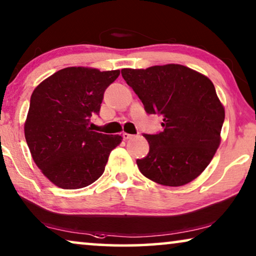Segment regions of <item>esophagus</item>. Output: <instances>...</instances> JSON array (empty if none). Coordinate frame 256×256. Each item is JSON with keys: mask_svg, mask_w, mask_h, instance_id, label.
Segmentation results:
<instances>
[{"mask_svg": "<svg viewBox=\"0 0 256 256\" xmlns=\"http://www.w3.org/2000/svg\"><path fill=\"white\" fill-rule=\"evenodd\" d=\"M122 136H123V139H125V140H126V139H130V138H132V134H130V133H126V132H123V133H122Z\"/></svg>", "mask_w": 256, "mask_h": 256, "instance_id": "1", "label": "esophagus"}]
</instances>
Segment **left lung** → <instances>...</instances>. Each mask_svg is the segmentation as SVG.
Segmentation results:
<instances>
[{
  "mask_svg": "<svg viewBox=\"0 0 256 256\" xmlns=\"http://www.w3.org/2000/svg\"><path fill=\"white\" fill-rule=\"evenodd\" d=\"M148 114L164 118L162 132L144 136L150 152L136 160L144 176L162 186H180L195 180L214 158L225 111L206 76L182 64L122 70Z\"/></svg>",
  "mask_w": 256,
  "mask_h": 256,
  "instance_id": "left-lung-1",
  "label": "left lung"
}]
</instances>
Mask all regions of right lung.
<instances>
[{
  "label": "right lung",
  "mask_w": 256,
  "mask_h": 256,
  "mask_svg": "<svg viewBox=\"0 0 256 256\" xmlns=\"http://www.w3.org/2000/svg\"><path fill=\"white\" fill-rule=\"evenodd\" d=\"M120 70L68 67L42 81L31 95L25 139L38 168L56 186L80 189L103 174L122 136L92 131L104 92Z\"/></svg>",
  "instance_id": "add662e5"
}]
</instances>
